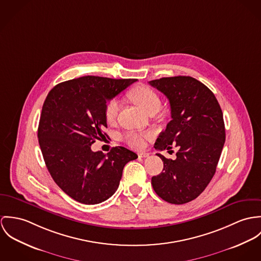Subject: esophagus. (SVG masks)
Returning a JSON list of instances; mask_svg holds the SVG:
<instances>
[{
  "label": "esophagus",
  "mask_w": 261,
  "mask_h": 261,
  "mask_svg": "<svg viewBox=\"0 0 261 261\" xmlns=\"http://www.w3.org/2000/svg\"><path fill=\"white\" fill-rule=\"evenodd\" d=\"M138 156L141 157V158H146V157L149 156V153H147V152H139Z\"/></svg>",
  "instance_id": "1"
}]
</instances>
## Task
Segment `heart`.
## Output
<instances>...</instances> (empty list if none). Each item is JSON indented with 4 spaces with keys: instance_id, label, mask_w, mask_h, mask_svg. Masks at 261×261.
I'll list each match as a JSON object with an SVG mask.
<instances>
[{
    "instance_id": "1",
    "label": "heart",
    "mask_w": 261,
    "mask_h": 261,
    "mask_svg": "<svg viewBox=\"0 0 261 261\" xmlns=\"http://www.w3.org/2000/svg\"><path fill=\"white\" fill-rule=\"evenodd\" d=\"M129 99L138 105L141 109H143L146 113L155 108H160L161 101L157 93L147 86H138L132 89L128 93ZM119 110L118 101L113 99L110 100L105 107V118L108 122H113L116 118ZM152 135L150 133H139L130 131L124 135V140L128 145L133 148H141L145 145V141L151 138Z\"/></svg>"
}]
</instances>
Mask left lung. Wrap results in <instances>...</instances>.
Returning a JSON list of instances; mask_svg holds the SVG:
<instances>
[{
	"mask_svg": "<svg viewBox=\"0 0 261 261\" xmlns=\"http://www.w3.org/2000/svg\"><path fill=\"white\" fill-rule=\"evenodd\" d=\"M170 103L172 120L157 138L154 148H178L176 159L163 161L162 172L153 176L156 194L172 204H184L198 197L216 171L225 142L223 114L209 88L189 76L167 77L149 82Z\"/></svg>",
	"mask_w": 261,
	"mask_h": 261,
	"instance_id": "1",
	"label": "left lung"
}]
</instances>
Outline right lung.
Segmentation results:
<instances>
[{"mask_svg":"<svg viewBox=\"0 0 261 261\" xmlns=\"http://www.w3.org/2000/svg\"><path fill=\"white\" fill-rule=\"evenodd\" d=\"M137 79L85 76L53 88L42 108L38 139L44 161L59 187L78 202L93 205L111 197L124 166L138 156L125 147L109 153L91 145L109 136L105 107Z\"/></svg>","mask_w":261,"mask_h":261,"instance_id":"add662e5","label":"right lung"}]
</instances>
